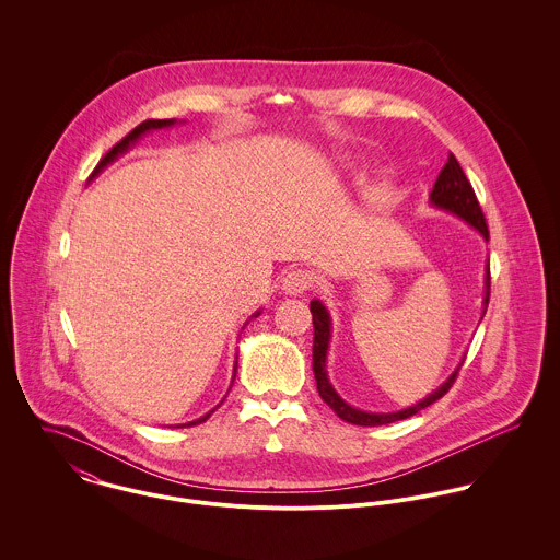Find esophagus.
Returning a JSON list of instances; mask_svg holds the SVG:
<instances>
[{"instance_id": "34e87169", "label": "esophagus", "mask_w": 560, "mask_h": 560, "mask_svg": "<svg viewBox=\"0 0 560 560\" xmlns=\"http://www.w3.org/2000/svg\"><path fill=\"white\" fill-rule=\"evenodd\" d=\"M315 278H313V271L308 269H291L284 278H282V291L287 295H302L306 293L311 287H313Z\"/></svg>"}]
</instances>
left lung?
Segmentation results:
<instances>
[{
    "instance_id": "8db88e82",
    "label": "left lung",
    "mask_w": 560,
    "mask_h": 560,
    "mask_svg": "<svg viewBox=\"0 0 560 560\" xmlns=\"http://www.w3.org/2000/svg\"><path fill=\"white\" fill-rule=\"evenodd\" d=\"M431 205L438 209H444L448 213H455L457 218L466 220L472 229H477L485 241L489 240V229L485 222V215L480 211L477 194L468 180V176L464 174L459 161L455 160V155L451 153L448 161L444 163L431 196H429ZM489 287H491V278H489V262L485 267V298H482V315L487 311L489 304ZM311 313H313V323H315V340H313V371H315V380H317V390H319L320 399L325 400L334 413L351 424H360V427H380V424H390L395 420L409 418L413 413H418L420 409L433 405L435 400L442 399L451 386L455 384L462 364L455 369V373L435 390L431 393L427 399L418 400L411 407H405L399 411H388V413H373V411H362L358 407H351L349 402L338 397V393L331 388L329 380H327V371H325V360H327V347H329V336H331V319L327 308L320 304L319 300L311 302Z\"/></svg>"
}]
</instances>
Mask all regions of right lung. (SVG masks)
<instances>
[{"label": "right lung", "instance_id": "right-lung-1", "mask_svg": "<svg viewBox=\"0 0 560 560\" xmlns=\"http://www.w3.org/2000/svg\"><path fill=\"white\" fill-rule=\"evenodd\" d=\"M174 122H176L174 118H165V120H144V122H142V125H138L131 133H127V136H125V138H122V140H120V142H118V144H116V147H114V149H112L103 160L96 163V167L92 170L90 178H94V176H96V174H98L107 163H112V161L116 160L118 155L127 153V151H129V147H131V144H136V140H138V138H142L147 131H151V129H163V127H170V125H174ZM258 315H260V313H254L252 317H258ZM252 317H249V319H252ZM235 373H237V362H235ZM233 382H235V375H233ZM218 407H220V405H218ZM213 411H215V409H211V411H209V413H205L202 418H198V420H194V422H187V424H180V427L200 424V422H205Z\"/></svg>", "mask_w": 560, "mask_h": 560}]
</instances>
